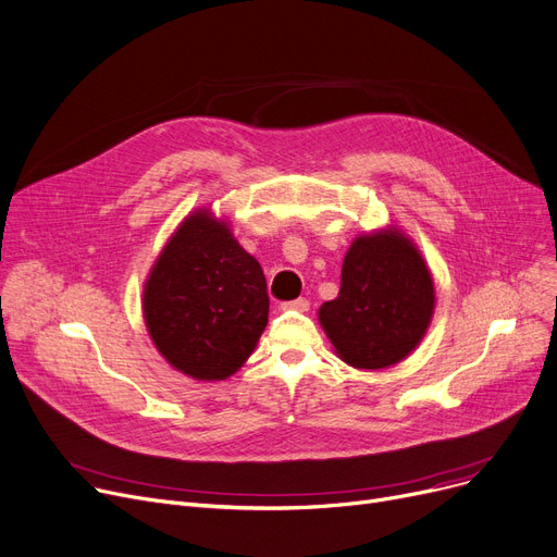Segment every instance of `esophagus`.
<instances>
[{
  "label": "esophagus",
  "instance_id": "34e87169",
  "mask_svg": "<svg viewBox=\"0 0 557 557\" xmlns=\"http://www.w3.org/2000/svg\"><path fill=\"white\" fill-rule=\"evenodd\" d=\"M283 310H299V312H306L310 310V301L308 299H295V301H285L281 304Z\"/></svg>",
  "mask_w": 557,
  "mask_h": 557
}]
</instances>
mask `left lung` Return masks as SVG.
<instances>
[{
  "instance_id": "left-lung-1",
  "label": "left lung",
  "mask_w": 557,
  "mask_h": 557,
  "mask_svg": "<svg viewBox=\"0 0 557 557\" xmlns=\"http://www.w3.org/2000/svg\"><path fill=\"white\" fill-rule=\"evenodd\" d=\"M435 308L429 264L399 228L358 235L342 262L339 295L320 308L335 354L356 369L401 362Z\"/></svg>"
}]
</instances>
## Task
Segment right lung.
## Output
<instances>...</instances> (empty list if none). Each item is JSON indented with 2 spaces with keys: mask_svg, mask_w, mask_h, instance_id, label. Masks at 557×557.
I'll return each instance as SVG.
<instances>
[{
  "mask_svg": "<svg viewBox=\"0 0 557 557\" xmlns=\"http://www.w3.org/2000/svg\"><path fill=\"white\" fill-rule=\"evenodd\" d=\"M143 310L156 349L174 369L197 381H224L247 362L268 326V281L228 224L201 208L153 262Z\"/></svg>",
  "mask_w": 557,
  "mask_h": 557,
  "instance_id": "add662e5",
  "label": "right lung"
}]
</instances>
